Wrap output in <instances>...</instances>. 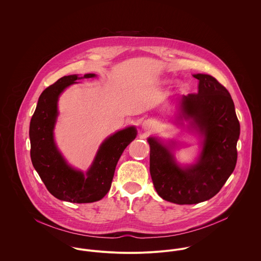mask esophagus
I'll list each match as a JSON object with an SVG mask.
<instances>
[{"mask_svg":"<svg viewBox=\"0 0 261 261\" xmlns=\"http://www.w3.org/2000/svg\"><path fill=\"white\" fill-rule=\"evenodd\" d=\"M152 121L150 119H147L143 122V128L144 130H150L152 128Z\"/></svg>","mask_w":261,"mask_h":261,"instance_id":"1","label":"esophagus"}]
</instances>
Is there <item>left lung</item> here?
I'll return each mask as SVG.
<instances>
[{
    "label": "left lung",
    "instance_id": "left-lung-1",
    "mask_svg": "<svg viewBox=\"0 0 261 261\" xmlns=\"http://www.w3.org/2000/svg\"><path fill=\"white\" fill-rule=\"evenodd\" d=\"M199 80L196 94L178 98L175 123L184 125L201 140L195 163L181 165L174 151L177 143L148 138L152 184L166 201L191 205L214 197L233 173L237 162L240 124L230 93L213 76L193 74Z\"/></svg>",
    "mask_w": 261,
    "mask_h": 261
}]
</instances>
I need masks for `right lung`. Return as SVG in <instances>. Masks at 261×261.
<instances>
[{
    "label": "right lung",
    "instance_id": "add662e5",
    "mask_svg": "<svg viewBox=\"0 0 261 261\" xmlns=\"http://www.w3.org/2000/svg\"><path fill=\"white\" fill-rule=\"evenodd\" d=\"M95 76L73 74L58 79L41 93L30 121L32 164L47 190L61 201L80 204L101 200L111 189L122 151L138 135L136 126L132 125L108 137L85 173L71 167L64 159L54 139L59 97L67 87L78 83L76 80Z\"/></svg>",
    "mask_w": 261,
    "mask_h": 261
}]
</instances>
